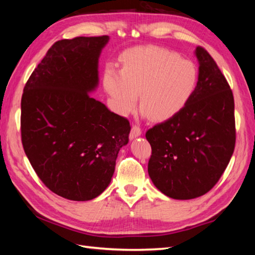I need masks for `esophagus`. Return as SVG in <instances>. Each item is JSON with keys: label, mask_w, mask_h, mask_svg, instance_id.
Listing matches in <instances>:
<instances>
[{"label": "esophagus", "mask_w": 255, "mask_h": 255, "mask_svg": "<svg viewBox=\"0 0 255 255\" xmlns=\"http://www.w3.org/2000/svg\"><path fill=\"white\" fill-rule=\"evenodd\" d=\"M141 132H142L141 128L134 125V126H132V128H131V131H130V134H129V137H130V139H134V138L139 137L140 134H141Z\"/></svg>", "instance_id": "34e87169"}]
</instances>
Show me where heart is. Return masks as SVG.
<instances>
[{"mask_svg":"<svg viewBox=\"0 0 255 255\" xmlns=\"http://www.w3.org/2000/svg\"><path fill=\"white\" fill-rule=\"evenodd\" d=\"M122 63V70L107 64L103 72L113 110L122 116L136 108L139 94L144 115L166 121L182 112L196 92V64L165 48H134L124 53Z\"/></svg>","mask_w":255,"mask_h":255,"instance_id":"1","label":"heart"}]
</instances>
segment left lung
I'll return each instance as SVG.
<instances>
[{"label":"left lung","mask_w":255,"mask_h":255,"mask_svg":"<svg viewBox=\"0 0 255 255\" xmlns=\"http://www.w3.org/2000/svg\"><path fill=\"white\" fill-rule=\"evenodd\" d=\"M198 84L186 107L145 132L151 144L148 173L155 187L174 199L209 192L223 175L236 144L234 94L203 47L195 50Z\"/></svg>","instance_id":"8db88e82"}]
</instances>
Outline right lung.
Instances as JSON below:
<instances>
[{
	"instance_id": "1",
	"label": "right lung",
	"mask_w": 255,
	"mask_h": 255,
	"mask_svg": "<svg viewBox=\"0 0 255 255\" xmlns=\"http://www.w3.org/2000/svg\"><path fill=\"white\" fill-rule=\"evenodd\" d=\"M108 36L55 42L21 96V143L32 169L51 192L93 199L110 185L130 124L91 97Z\"/></svg>"
}]
</instances>
